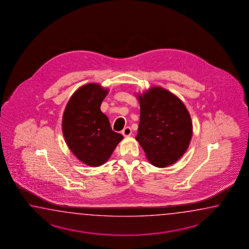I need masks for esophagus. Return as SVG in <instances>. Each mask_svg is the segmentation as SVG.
Listing matches in <instances>:
<instances>
[{"label": "esophagus", "instance_id": "esophagus-1", "mask_svg": "<svg viewBox=\"0 0 249 249\" xmlns=\"http://www.w3.org/2000/svg\"><path fill=\"white\" fill-rule=\"evenodd\" d=\"M122 134L124 137H128L132 134V129L130 127H125L122 131Z\"/></svg>", "mask_w": 249, "mask_h": 249}]
</instances>
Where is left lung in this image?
Segmentation results:
<instances>
[{
	"label": "left lung",
	"mask_w": 249,
	"mask_h": 249,
	"mask_svg": "<svg viewBox=\"0 0 249 249\" xmlns=\"http://www.w3.org/2000/svg\"><path fill=\"white\" fill-rule=\"evenodd\" d=\"M141 117L136 136L150 164L166 167L185 153L192 137L191 115L180 99L153 86L136 94Z\"/></svg>",
	"instance_id": "obj_1"
}]
</instances>
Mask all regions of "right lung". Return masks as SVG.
I'll return each mask as SVG.
<instances>
[{
    "mask_svg": "<svg viewBox=\"0 0 249 249\" xmlns=\"http://www.w3.org/2000/svg\"><path fill=\"white\" fill-rule=\"evenodd\" d=\"M108 89L96 83L80 87L71 96L62 117V132L71 152L82 163L100 166L110 158L124 137L112 131L101 110Z\"/></svg>",
    "mask_w": 249,
    "mask_h": 249,
    "instance_id": "obj_1",
    "label": "right lung"
}]
</instances>
